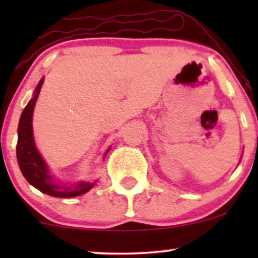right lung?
<instances>
[{"label": "right lung", "mask_w": 258, "mask_h": 258, "mask_svg": "<svg viewBox=\"0 0 258 258\" xmlns=\"http://www.w3.org/2000/svg\"><path fill=\"white\" fill-rule=\"evenodd\" d=\"M44 79H41L34 92V96L30 102L20 115L19 125H18V143H17V159L19 164L20 171L23 176L32 186L38 189L42 193L51 195L54 198H74L87 193L96 184V182H81L75 184H64L54 179V176L49 172L41 154L38 153L34 139V131H32V114L36 104V100L40 94ZM110 149V148H109ZM109 149L106 150L105 155Z\"/></svg>", "instance_id": "1"}]
</instances>
